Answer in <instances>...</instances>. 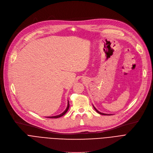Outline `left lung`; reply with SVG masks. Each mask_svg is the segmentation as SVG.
Here are the masks:
<instances>
[{
  "instance_id": "left-lung-1",
  "label": "left lung",
  "mask_w": 153,
  "mask_h": 153,
  "mask_svg": "<svg viewBox=\"0 0 153 153\" xmlns=\"http://www.w3.org/2000/svg\"><path fill=\"white\" fill-rule=\"evenodd\" d=\"M94 109L95 110V111H97V113H99V114H101V115H108V114H102V113H100V111H98L97 109H96V108H95L94 107Z\"/></svg>"
}]
</instances>
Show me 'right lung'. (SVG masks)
<instances>
[{"label":"right lung","instance_id":"1","mask_svg":"<svg viewBox=\"0 0 153 153\" xmlns=\"http://www.w3.org/2000/svg\"><path fill=\"white\" fill-rule=\"evenodd\" d=\"M69 101H68V107H67V108H66V110L64 111L63 113H62L61 114H60V115H57V116H53V117H47V118H59V117H62V116H63L64 114H65L66 112L68 111V109H69Z\"/></svg>","mask_w":153,"mask_h":153}]
</instances>
